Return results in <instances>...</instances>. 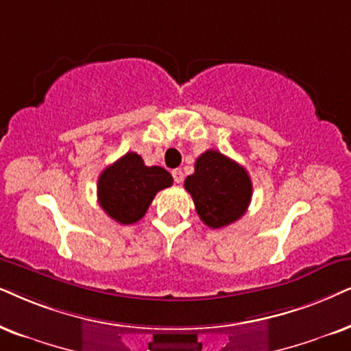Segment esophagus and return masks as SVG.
Wrapping results in <instances>:
<instances>
[{"instance_id": "esophagus-1", "label": "esophagus", "mask_w": 351, "mask_h": 351, "mask_svg": "<svg viewBox=\"0 0 351 351\" xmlns=\"http://www.w3.org/2000/svg\"><path fill=\"white\" fill-rule=\"evenodd\" d=\"M171 175H173V180H175V183H183L184 175H183V171L180 170V168H176V170H173Z\"/></svg>"}]
</instances>
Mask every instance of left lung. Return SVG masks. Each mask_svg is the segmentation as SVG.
Here are the masks:
<instances>
[{"instance_id":"1","label":"left lung","mask_w":351,"mask_h":351,"mask_svg":"<svg viewBox=\"0 0 351 351\" xmlns=\"http://www.w3.org/2000/svg\"><path fill=\"white\" fill-rule=\"evenodd\" d=\"M184 188L193 197L199 219L210 228H223L241 219L252 196L247 171L219 150L199 155Z\"/></svg>"}]
</instances>
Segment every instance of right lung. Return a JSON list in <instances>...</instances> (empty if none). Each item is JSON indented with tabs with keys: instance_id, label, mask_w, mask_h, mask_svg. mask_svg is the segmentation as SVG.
I'll list each match as a JSON object with an SVG mask.
<instances>
[{
	"instance_id": "add662e5",
	"label": "right lung",
	"mask_w": 351,
	"mask_h": 351,
	"mask_svg": "<svg viewBox=\"0 0 351 351\" xmlns=\"http://www.w3.org/2000/svg\"><path fill=\"white\" fill-rule=\"evenodd\" d=\"M171 175L162 167H147L141 155L128 152L100 173L97 196L106 215L121 225L139 221L158 191L170 188Z\"/></svg>"
}]
</instances>
